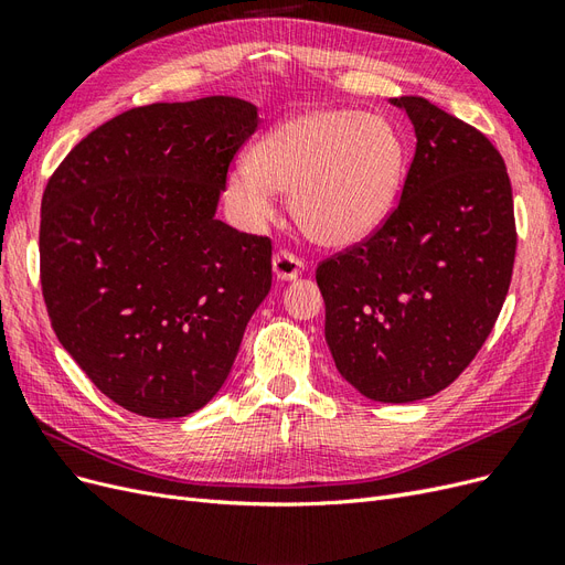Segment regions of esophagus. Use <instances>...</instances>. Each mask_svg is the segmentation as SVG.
Returning <instances> with one entry per match:
<instances>
[{
    "mask_svg": "<svg viewBox=\"0 0 565 565\" xmlns=\"http://www.w3.org/2000/svg\"><path fill=\"white\" fill-rule=\"evenodd\" d=\"M303 270V262L289 249H278L273 254V276L278 280H295Z\"/></svg>",
    "mask_w": 565,
    "mask_h": 565,
    "instance_id": "1",
    "label": "esophagus"
}]
</instances>
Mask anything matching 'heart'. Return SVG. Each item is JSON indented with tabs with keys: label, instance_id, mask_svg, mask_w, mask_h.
Here are the masks:
<instances>
[{
	"label": "heart",
	"instance_id": "obj_1",
	"mask_svg": "<svg viewBox=\"0 0 565 565\" xmlns=\"http://www.w3.org/2000/svg\"><path fill=\"white\" fill-rule=\"evenodd\" d=\"M405 164L401 134L370 113L320 108L285 119L228 174V200L247 228L276 214L278 191L311 241L361 243L396 200Z\"/></svg>",
	"mask_w": 565,
	"mask_h": 565
}]
</instances>
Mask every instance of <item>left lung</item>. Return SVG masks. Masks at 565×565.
<instances>
[{
    "label": "left lung",
    "instance_id": "left-lung-1",
    "mask_svg": "<svg viewBox=\"0 0 565 565\" xmlns=\"http://www.w3.org/2000/svg\"><path fill=\"white\" fill-rule=\"evenodd\" d=\"M415 127L384 224L316 268L341 377L380 403L450 386L486 344L516 256L514 198L486 136L422 96L391 98Z\"/></svg>",
    "mask_w": 565,
    "mask_h": 565
}]
</instances>
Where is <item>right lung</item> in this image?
I'll return each mask as SVG.
<instances>
[{"label":"right lung","instance_id":"obj_1","mask_svg":"<svg viewBox=\"0 0 565 565\" xmlns=\"http://www.w3.org/2000/svg\"><path fill=\"white\" fill-rule=\"evenodd\" d=\"M256 127V106L233 96L131 108L82 139L44 188L51 328L129 413L174 419L207 405L268 295V237L214 216Z\"/></svg>","mask_w":565,"mask_h":565}]
</instances>
